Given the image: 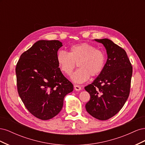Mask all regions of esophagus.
Returning a JSON list of instances; mask_svg holds the SVG:
<instances>
[{
    "mask_svg": "<svg viewBox=\"0 0 145 145\" xmlns=\"http://www.w3.org/2000/svg\"><path fill=\"white\" fill-rule=\"evenodd\" d=\"M74 89H75L76 91H80L82 89L81 87L80 86H78V85H75L74 86Z\"/></svg>",
    "mask_w": 145,
    "mask_h": 145,
    "instance_id": "esophagus-1",
    "label": "esophagus"
}]
</instances>
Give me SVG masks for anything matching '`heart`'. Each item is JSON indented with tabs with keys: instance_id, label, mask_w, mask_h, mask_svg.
Wrapping results in <instances>:
<instances>
[{
	"instance_id": "b5f03b06",
	"label": "heart",
	"mask_w": 145,
	"mask_h": 145,
	"mask_svg": "<svg viewBox=\"0 0 145 145\" xmlns=\"http://www.w3.org/2000/svg\"><path fill=\"white\" fill-rule=\"evenodd\" d=\"M56 59L60 71L68 76L72 74L76 67V63H78L80 68L71 76V80L77 83L88 80L90 76L99 75L103 71L106 63L104 52L88 43L71 46L69 53L59 51Z\"/></svg>"
}]
</instances>
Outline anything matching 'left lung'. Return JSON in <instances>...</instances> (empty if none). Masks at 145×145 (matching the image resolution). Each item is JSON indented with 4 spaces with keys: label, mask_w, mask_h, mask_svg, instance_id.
Returning <instances> with one entry per match:
<instances>
[{
    "label": "left lung",
    "mask_w": 145,
    "mask_h": 145,
    "mask_svg": "<svg viewBox=\"0 0 145 145\" xmlns=\"http://www.w3.org/2000/svg\"><path fill=\"white\" fill-rule=\"evenodd\" d=\"M106 50L107 60L103 71L85 89L91 99L86 110L100 120L115 116L123 106L130 91L133 67L126 51L108 39H94Z\"/></svg>",
    "instance_id": "8db88e82"
}]
</instances>
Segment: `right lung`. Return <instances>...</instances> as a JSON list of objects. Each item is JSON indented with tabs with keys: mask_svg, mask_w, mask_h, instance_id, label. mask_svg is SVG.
Wrapping results in <instances>:
<instances>
[{
	"mask_svg": "<svg viewBox=\"0 0 145 145\" xmlns=\"http://www.w3.org/2000/svg\"><path fill=\"white\" fill-rule=\"evenodd\" d=\"M62 46L59 40H39L20 56L16 65L20 97L29 112L43 120L57 115L65 95L73 91L57 62Z\"/></svg>",
	"mask_w": 145,
	"mask_h": 145,
	"instance_id": "1",
	"label": "right lung"
}]
</instances>
